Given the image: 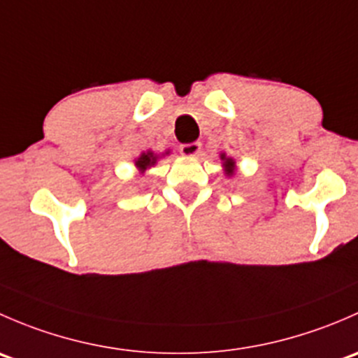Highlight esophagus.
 <instances>
[{
  "label": "esophagus",
  "mask_w": 358,
  "mask_h": 358,
  "mask_svg": "<svg viewBox=\"0 0 358 358\" xmlns=\"http://www.w3.org/2000/svg\"><path fill=\"white\" fill-rule=\"evenodd\" d=\"M201 150V142H192V143H183V145H180V152H182V156L185 157H194L197 156Z\"/></svg>",
  "instance_id": "esophagus-1"
}]
</instances>
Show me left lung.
<instances>
[{"instance_id": "8db88e82", "label": "left lung", "mask_w": 358, "mask_h": 358, "mask_svg": "<svg viewBox=\"0 0 358 358\" xmlns=\"http://www.w3.org/2000/svg\"><path fill=\"white\" fill-rule=\"evenodd\" d=\"M222 159H223V166H225L227 175L230 176L234 173V166H236V162H234L232 159H229V157H225V156H222Z\"/></svg>"}]
</instances>
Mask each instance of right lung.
<instances>
[{
    "mask_svg": "<svg viewBox=\"0 0 358 358\" xmlns=\"http://www.w3.org/2000/svg\"><path fill=\"white\" fill-rule=\"evenodd\" d=\"M156 161H157V156H156V154L150 152V150H149V152H143L142 156L136 159L135 166L140 169V171L143 173L147 168H150V166L156 164Z\"/></svg>",
    "mask_w": 358,
    "mask_h": 358,
    "instance_id": "obj_1",
    "label": "right lung"
}]
</instances>
